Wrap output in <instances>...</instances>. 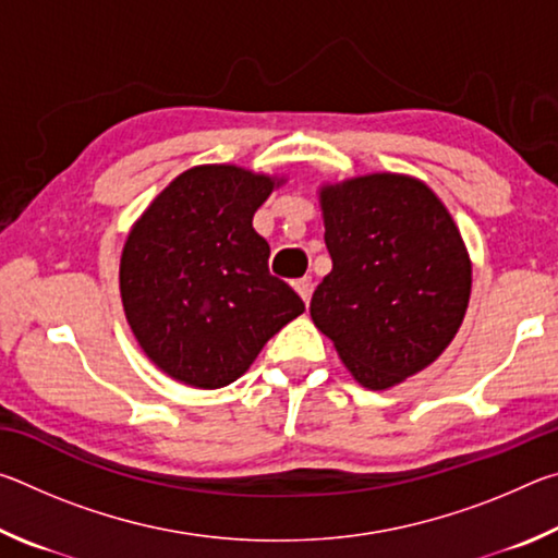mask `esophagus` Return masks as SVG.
<instances>
[{
  "label": "esophagus",
  "instance_id": "1",
  "mask_svg": "<svg viewBox=\"0 0 558 558\" xmlns=\"http://www.w3.org/2000/svg\"><path fill=\"white\" fill-rule=\"evenodd\" d=\"M295 290H298V295L305 300V302H310V295H313V278H300V280H295Z\"/></svg>",
  "mask_w": 558,
  "mask_h": 558
}]
</instances>
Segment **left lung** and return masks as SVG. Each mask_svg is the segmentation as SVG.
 <instances>
[{
	"mask_svg": "<svg viewBox=\"0 0 558 558\" xmlns=\"http://www.w3.org/2000/svg\"><path fill=\"white\" fill-rule=\"evenodd\" d=\"M332 270L310 315L354 379L381 391L426 369L465 317L472 266L446 206L405 174L319 189Z\"/></svg>",
	"mask_w": 558,
	"mask_h": 558,
	"instance_id": "left-lung-1",
	"label": "left lung"
}]
</instances>
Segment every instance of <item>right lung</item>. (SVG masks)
<instances>
[{
	"mask_svg": "<svg viewBox=\"0 0 558 558\" xmlns=\"http://www.w3.org/2000/svg\"><path fill=\"white\" fill-rule=\"evenodd\" d=\"M282 179L235 165L192 167L128 233L120 295L132 335L167 376L221 389L305 302L270 276L253 214Z\"/></svg>",
	"mask_w": 558,
	"mask_h": 558,
	"instance_id": "right-lung-1",
	"label": "right lung"
}]
</instances>
